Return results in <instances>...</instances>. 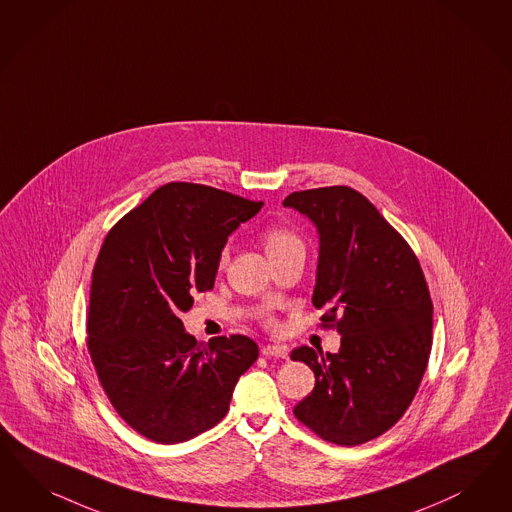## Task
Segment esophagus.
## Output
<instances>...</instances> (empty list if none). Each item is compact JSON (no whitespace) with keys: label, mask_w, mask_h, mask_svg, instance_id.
<instances>
[{"label":"esophagus","mask_w":512,"mask_h":512,"mask_svg":"<svg viewBox=\"0 0 512 512\" xmlns=\"http://www.w3.org/2000/svg\"><path fill=\"white\" fill-rule=\"evenodd\" d=\"M262 354H264L265 358H282V360H286L288 358V348L284 347V345H265L262 347Z\"/></svg>","instance_id":"1"}]
</instances>
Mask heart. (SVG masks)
I'll list each match as a JSON object with an SVG mask.
<instances>
[{"mask_svg": "<svg viewBox=\"0 0 512 512\" xmlns=\"http://www.w3.org/2000/svg\"><path fill=\"white\" fill-rule=\"evenodd\" d=\"M264 245L269 256L279 254V252H284V250H290V248L303 247L294 231L286 230V228H277V226L275 228H267L264 231ZM220 262H224V256L220 258Z\"/></svg>", "mask_w": 512, "mask_h": 512, "instance_id": "obj_1", "label": "heart"}]
</instances>
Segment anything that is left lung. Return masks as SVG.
Here are the masks:
<instances>
[{
  "label": "left lung",
  "instance_id": "1",
  "mask_svg": "<svg viewBox=\"0 0 512 512\" xmlns=\"http://www.w3.org/2000/svg\"><path fill=\"white\" fill-rule=\"evenodd\" d=\"M318 233L313 305L339 318V352L299 347L314 390L294 409L324 441L354 446L392 428L428 367L433 305L411 247L377 207L348 186L294 192L282 201Z\"/></svg>",
  "mask_w": 512,
  "mask_h": 512
}]
</instances>
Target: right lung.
Returning a JSON list of instances; mask_svg holds the SVG:
<instances>
[{
	"mask_svg": "<svg viewBox=\"0 0 512 512\" xmlns=\"http://www.w3.org/2000/svg\"><path fill=\"white\" fill-rule=\"evenodd\" d=\"M262 201L169 182L107 233L92 273L88 350L116 413L154 443H182L230 409L258 360L247 335L198 343L181 313L215 286L228 237Z\"/></svg>",
	"mask_w": 512,
	"mask_h": 512,
	"instance_id": "right-lung-1",
	"label": "right lung"
}]
</instances>
